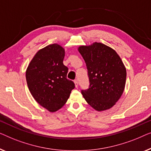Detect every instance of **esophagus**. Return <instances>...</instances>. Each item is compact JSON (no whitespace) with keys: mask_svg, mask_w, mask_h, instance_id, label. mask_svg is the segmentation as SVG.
<instances>
[{"mask_svg":"<svg viewBox=\"0 0 151 151\" xmlns=\"http://www.w3.org/2000/svg\"><path fill=\"white\" fill-rule=\"evenodd\" d=\"M74 83H75V87H76V88H78V81H77V80H75V81H74Z\"/></svg>","mask_w":151,"mask_h":151,"instance_id":"34e87169","label":"esophagus"}]
</instances>
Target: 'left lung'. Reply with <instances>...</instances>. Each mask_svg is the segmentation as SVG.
Returning <instances> with one entry per match:
<instances>
[{
  "instance_id": "left-lung-1",
  "label": "left lung",
  "mask_w": 151,
  "mask_h": 151,
  "mask_svg": "<svg viewBox=\"0 0 151 151\" xmlns=\"http://www.w3.org/2000/svg\"><path fill=\"white\" fill-rule=\"evenodd\" d=\"M78 52L86 63L90 88L82 90L87 103L99 111L115 105L124 92L127 70L113 48L100 42L80 46Z\"/></svg>"
}]
</instances>
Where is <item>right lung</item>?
I'll list each match as a JSON object with an SVG mask.
<instances>
[{
    "mask_svg": "<svg viewBox=\"0 0 151 151\" xmlns=\"http://www.w3.org/2000/svg\"><path fill=\"white\" fill-rule=\"evenodd\" d=\"M65 50L58 44L48 45L38 50L26 71L29 90L38 104L55 112L66 103L73 81L67 78L68 68L63 65Z\"/></svg>",
    "mask_w": 151,
    "mask_h": 151,
    "instance_id": "right-lung-1",
    "label": "right lung"
}]
</instances>
